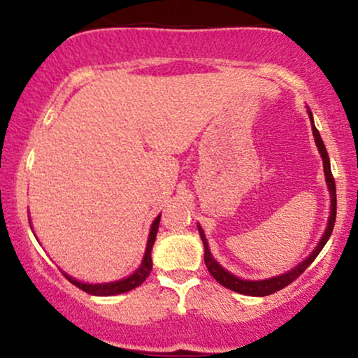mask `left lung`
<instances>
[{"label":"left lung","instance_id":"1","mask_svg":"<svg viewBox=\"0 0 358 358\" xmlns=\"http://www.w3.org/2000/svg\"><path fill=\"white\" fill-rule=\"evenodd\" d=\"M308 116H310V121H311V129H313V136H315V143H316V148H318L320 155H322V159H323V170H324V180H327V187H328V192H330V217H328V224H327V229H324L322 239H320L318 245L313 249V252L308 256L305 261L299 262L298 266H294L293 269L287 271L285 274H279V276H274V278H269V279H259V281H249V279H241L237 276H234L232 273H229L227 269H224L219 262L215 261V257L212 256L210 249H208V242L205 239V234H203V229L200 227V225H196V229H199L200 232V239L203 242V248H205V266H207L208 273L212 274L213 278H215L217 282H220L222 286H225L227 289H232L236 291V293H241V294H248V296H268V294H273L276 293V291L282 289V287H286L287 285H291V282L296 279L299 274H303V271H306L308 266L311 264V262L315 261L316 256L320 254V250L323 249V245L327 244L328 239H330L331 232H334V225H335V217H336V190H335V180H334V175H331V168H330V158H328V153H327V148L323 145V139L320 136L318 129H316L315 122H313V114H311L310 108H308Z\"/></svg>","mask_w":358,"mask_h":358}]
</instances>
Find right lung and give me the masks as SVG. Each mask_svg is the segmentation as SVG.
<instances>
[{
	"instance_id": "obj_1",
	"label": "right lung",
	"mask_w": 358,
	"mask_h": 358,
	"mask_svg": "<svg viewBox=\"0 0 358 358\" xmlns=\"http://www.w3.org/2000/svg\"><path fill=\"white\" fill-rule=\"evenodd\" d=\"M159 219H162V213L153 220L150 229V236H148V244H146V250L145 256H143L141 264L139 268L134 271L131 276H127L124 279H119V281H113V282H97V285H89V282H82L77 281L76 278L69 276L67 273H64V276L72 282L73 286L80 287L82 291L85 293L94 294V296H114V294H121L126 293V291L134 289L139 285H143V281L150 276L151 269H153V261H151V249H153L155 239H156V232H158V225H159ZM31 227V225H30Z\"/></svg>"
}]
</instances>
